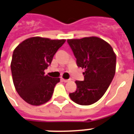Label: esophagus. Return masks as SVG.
Listing matches in <instances>:
<instances>
[{
    "mask_svg": "<svg viewBox=\"0 0 134 134\" xmlns=\"http://www.w3.org/2000/svg\"><path fill=\"white\" fill-rule=\"evenodd\" d=\"M61 80L63 81H64V82H68L69 81H71V79H65L62 78L61 79Z\"/></svg>",
    "mask_w": 134,
    "mask_h": 134,
    "instance_id": "34e87169",
    "label": "esophagus"
}]
</instances>
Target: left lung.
Masks as SVG:
<instances>
[{"instance_id": "obj_1", "label": "left lung", "mask_w": 134, "mask_h": 134, "mask_svg": "<svg viewBox=\"0 0 134 134\" xmlns=\"http://www.w3.org/2000/svg\"><path fill=\"white\" fill-rule=\"evenodd\" d=\"M67 43L76 59V65L85 69L83 81H76V90L69 93L81 105L95 103L103 97L114 78L116 55L112 46L96 36L68 39Z\"/></svg>"}]
</instances>
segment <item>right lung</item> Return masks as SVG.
<instances>
[{
	"mask_svg": "<svg viewBox=\"0 0 134 134\" xmlns=\"http://www.w3.org/2000/svg\"><path fill=\"white\" fill-rule=\"evenodd\" d=\"M65 42V39L35 36L24 40L14 50L10 65L13 83L27 103L41 105L51 98L60 78L45 75L44 70Z\"/></svg>",
	"mask_w": 134,
	"mask_h": 134,
	"instance_id": "right-lung-1",
	"label": "right lung"
}]
</instances>
